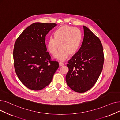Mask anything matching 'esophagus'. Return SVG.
<instances>
[{
  "label": "esophagus",
  "instance_id": "esophagus-1",
  "mask_svg": "<svg viewBox=\"0 0 120 120\" xmlns=\"http://www.w3.org/2000/svg\"><path fill=\"white\" fill-rule=\"evenodd\" d=\"M59 66L60 67H61V66H64V64L63 63H62V62H60L59 63Z\"/></svg>",
  "mask_w": 120,
  "mask_h": 120
}]
</instances>
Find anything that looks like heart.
Returning a JSON list of instances; mask_svg holds the SVG:
<instances>
[{"mask_svg":"<svg viewBox=\"0 0 120 120\" xmlns=\"http://www.w3.org/2000/svg\"><path fill=\"white\" fill-rule=\"evenodd\" d=\"M82 39L80 30L76 28L64 25L54 33V38L50 37L47 43L49 52L54 55L59 46L60 49L54 58L60 61H65L68 55H74L78 50Z\"/></svg>","mask_w":120,"mask_h":120,"instance_id":"obj_1","label":"heart"}]
</instances>
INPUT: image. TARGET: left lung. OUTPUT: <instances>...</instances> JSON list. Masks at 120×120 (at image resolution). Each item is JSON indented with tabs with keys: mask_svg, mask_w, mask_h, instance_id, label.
Segmentation results:
<instances>
[{
	"mask_svg": "<svg viewBox=\"0 0 120 120\" xmlns=\"http://www.w3.org/2000/svg\"><path fill=\"white\" fill-rule=\"evenodd\" d=\"M84 39L81 48L68 61L66 82L75 92L83 93L95 85L104 62L103 48L99 38L83 26Z\"/></svg>",
	"mask_w": 120,
	"mask_h": 120,
	"instance_id": "left-lung-1",
	"label": "left lung"
}]
</instances>
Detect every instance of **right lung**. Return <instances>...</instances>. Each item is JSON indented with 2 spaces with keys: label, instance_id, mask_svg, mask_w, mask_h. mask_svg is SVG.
Returning a JSON list of instances; mask_svg holds the SVG:
<instances>
[{
  "label": "right lung",
  "instance_id": "1",
  "mask_svg": "<svg viewBox=\"0 0 120 120\" xmlns=\"http://www.w3.org/2000/svg\"><path fill=\"white\" fill-rule=\"evenodd\" d=\"M55 23H34L23 30L15 43L14 67L20 81L28 89L40 90L51 82L59 68L47 52L46 36Z\"/></svg>",
  "mask_w": 120,
  "mask_h": 120
}]
</instances>
